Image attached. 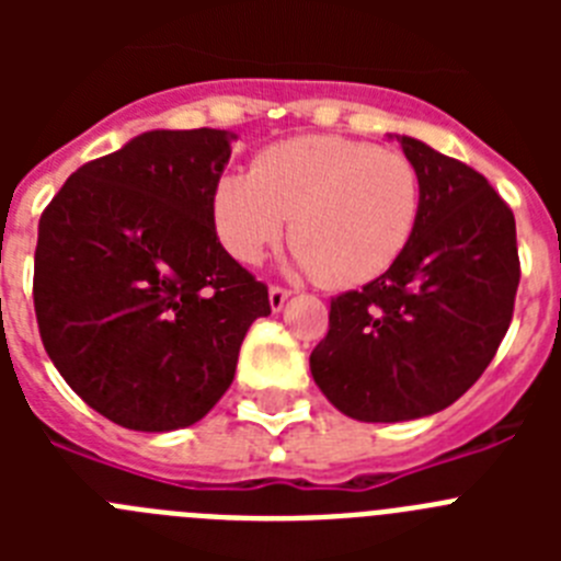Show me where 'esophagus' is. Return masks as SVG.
<instances>
[{
	"label": "esophagus",
	"instance_id": "obj_1",
	"mask_svg": "<svg viewBox=\"0 0 561 561\" xmlns=\"http://www.w3.org/2000/svg\"><path fill=\"white\" fill-rule=\"evenodd\" d=\"M289 295H291L289 289H280V286H272V289H270V309L277 314V311H280V309H284V306H286V300H289Z\"/></svg>",
	"mask_w": 561,
	"mask_h": 561
}]
</instances>
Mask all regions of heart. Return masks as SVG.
Wrapping results in <instances>:
<instances>
[{
    "label": "heart",
    "mask_w": 561,
    "mask_h": 561,
    "mask_svg": "<svg viewBox=\"0 0 561 561\" xmlns=\"http://www.w3.org/2000/svg\"><path fill=\"white\" fill-rule=\"evenodd\" d=\"M421 173L401 151L311 134L257 153L252 173H225L210 196L216 238L241 264L280 241L297 270L325 286H362L408 250L421 216Z\"/></svg>",
    "instance_id": "b5f03b06"
}]
</instances>
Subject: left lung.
Returning a JSON list of instances; mask_svg holds the SVG:
<instances>
[{"label":"left lung","mask_w":561,"mask_h":561,"mask_svg":"<svg viewBox=\"0 0 561 561\" xmlns=\"http://www.w3.org/2000/svg\"><path fill=\"white\" fill-rule=\"evenodd\" d=\"M421 173L408 250L359 291L331 300L311 376L356 421H413L449 408L497 354L519 284L514 213L483 173L408 134H388Z\"/></svg>","instance_id":"left-lung-1"}]
</instances>
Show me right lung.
I'll return each mask as SVG.
<instances>
[{
  "instance_id": "obj_1",
  "label": "right lung",
  "mask_w": 561,
  "mask_h": 561,
  "mask_svg": "<svg viewBox=\"0 0 561 561\" xmlns=\"http://www.w3.org/2000/svg\"><path fill=\"white\" fill-rule=\"evenodd\" d=\"M232 131L153 128L78 168L38 221L33 304L49 359L137 433L205 419L232 385L266 286L213 230Z\"/></svg>"
}]
</instances>
